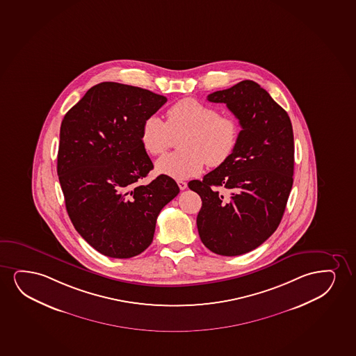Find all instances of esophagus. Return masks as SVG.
Returning a JSON list of instances; mask_svg holds the SVG:
<instances>
[{
	"label": "esophagus",
	"instance_id": "obj_1",
	"mask_svg": "<svg viewBox=\"0 0 356 356\" xmlns=\"http://www.w3.org/2000/svg\"><path fill=\"white\" fill-rule=\"evenodd\" d=\"M177 185L180 187L181 191H184L187 188V182H185V181L177 180Z\"/></svg>",
	"mask_w": 356,
	"mask_h": 356
}]
</instances>
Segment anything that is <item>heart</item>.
<instances>
[{"instance_id": "1", "label": "heart", "mask_w": 356, "mask_h": 356, "mask_svg": "<svg viewBox=\"0 0 356 356\" xmlns=\"http://www.w3.org/2000/svg\"><path fill=\"white\" fill-rule=\"evenodd\" d=\"M180 134V151L161 158L156 170L174 179H188L200 174L205 163L218 166L231 157L239 125L233 117L220 115L215 107L186 97L168 108L165 122L158 115H148L140 140L146 152L161 156L170 147L172 138Z\"/></svg>"}]
</instances>
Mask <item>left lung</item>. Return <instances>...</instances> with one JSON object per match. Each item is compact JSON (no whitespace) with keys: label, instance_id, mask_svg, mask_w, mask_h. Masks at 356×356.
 Wrapping results in <instances>:
<instances>
[{"label":"left lung","instance_id":"obj_1","mask_svg":"<svg viewBox=\"0 0 356 356\" xmlns=\"http://www.w3.org/2000/svg\"><path fill=\"white\" fill-rule=\"evenodd\" d=\"M223 102L241 130L231 157L188 184L202 198L199 236L210 251L238 256L275 232L293 184L295 145L287 112L254 81L208 95Z\"/></svg>","mask_w":356,"mask_h":356}]
</instances>
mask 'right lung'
I'll return each instance as SVG.
<instances>
[{
	"instance_id": "right-lung-1",
	"label": "right lung",
	"mask_w": 356,
	"mask_h": 356,
	"mask_svg": "<svg viewBox=\"0 0 356 356\" xmlns=\"http://www.w3.org/2000/svg\"><path fill=\"white\" fill-rule=\"evenodd\" d=\"M165 102L147 89L102 82L61 122L58 176L70 220L112 259L147 249L161 210L180 192L170 176L140 184L153 169L140 140L143 120Z\"/></svg>"
}]
</instances>
